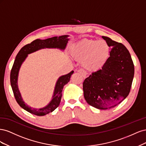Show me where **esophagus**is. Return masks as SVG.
<instances>
[{
	"label": "esophagus",
	"mask_w": 146,
	"mask_h": 146,
	"mask_svg": "<svg viewBox=\"0 0 146 146\" xmlns=\"http://www.w3.org/2000/svg\"><path fill=\"white\" fill-rule=\"evenodd\" d=\"M77 72H78V73H80L83 77H86V72H85V70H84L83 69H78V70H77Z\"/></svg>",
	"instance_id": "esophagus-1"
}]
</instances>
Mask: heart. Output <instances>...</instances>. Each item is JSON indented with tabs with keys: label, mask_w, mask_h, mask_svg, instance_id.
<instances>
[{
	"label": "heart",
	"mask_w": 146,
	"mask_h": 146,
	"mask_svg": "<svg viewBox=\"0 0 146 146\" xmlns=\"http://www.w3.org/2000/svg\"><path fill=\"white\" fill-rule=\"evenodd\" d=\"M110 48L105 40L85 39L74 46L72 50L74 58L82 61L88 71L96 72L102 68L110 56Z\"/></svg>",
	"instance_id": "1"
}]
</instances>
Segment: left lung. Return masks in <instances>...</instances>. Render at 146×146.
I'll list each match as a JSON object with an SVG mask.
<instances>
[{"mask_svg":"<svg viewBox=\"0 0 146 146\" xmlns=\"http://www.w3.org/2000/svg\"><path fill=\"white\" fill-rule=\"evenodd\" d=\"M111 47L107 62L101 69L92 72L83 83L87 103L98 109L116 107L129 95L135 68L131 55L122 43L102 36Z\"/></svg>","mask_w":146,"mask_h":146,"instance_id":"1","label":"left lung"}]
</instances>
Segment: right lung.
Listing matches in <instances>:
<instances>
[{"mask_svg": "<svg viewBox=\"0 0 146 146\" xmlns=\"http://www.w3.org/2000/svg\"><path fill=\"white\" fill-rule=\"evenodd\" d=\"M68 36V35H63V36L47 38L44 40L37 39L22 47L16 56L10 73V83L13 94H14L16 102L20 105V107L35 115H46L54 111L58 107L61 101V96H62L63 88L66 84H67L70 81V77L74 73V71L72 70L69 74L61 76L58 78L55 86L54 96L49 104L43 108L34 109L29 107L27 105H25L21 98L17 83L19 68L26 57L27 56V55L30 53L43 48H58L64 50L69 40V39L67 38Z\"/></svg>", "mask_w": 146, "mask_h": 146, "instance_id": "add662e5", "label": "right lung"}]
</instances>
